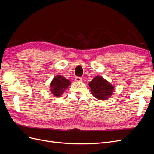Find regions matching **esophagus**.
Segmentation results:
<instances>
[{
  "label": "esophagus",
  "mask_w": 154,
  "mask_h": 154,
  "mask_svg": "<svg viewBox=\"0 0 154 154\" xmlns=\"http://www.w3.org/2000/svg\"><path fill=\"white\" fill-rule=\"evenodd\" d=\"M75 80L78 82H82V78L81 77H79V76H76L75 78Z\"/></svg>",
  "instance_id": "obj_1"
}]
</instances>
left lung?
Wrapping results in <instances>:
<instances>
[{"mask_svg":"<svg viewBox=\"0 0 154 154\" xmlns=\"http://www.w3.org/2000/svg\"><path fill=\"white\" fill-rule=\"evenodd\" d=\"M88 85L91 88L92 94L100 100L108 99L112 94L114 86L101 76H96L89 82Z\"/></svg>","mask_w":154,"mask_h":154,"instance_id":"left-lung-1","label":"left lung"}]
</instances>
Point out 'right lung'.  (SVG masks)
<instances>
[{
	"mask_svg": "<svg viewBox=\"0 0 154 154\" xmlns=\"http://www.w3.org/2000/svg\"><path fill=\"white\" fill-rule=\"evenodd\" d=\"M71 84V82L64 77L58 75L55 76L51 83V92L55 96H60L64 90Z\"/></svg>",
	"mask_w": 154,
	"mask_h": 154,
	"instance_id": "1",
	"label": "right lung"
}]
</instances>
